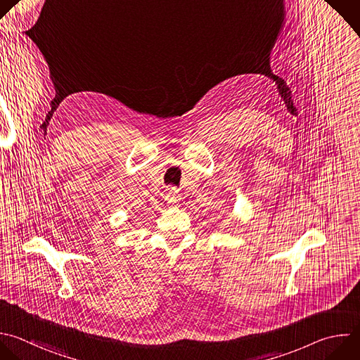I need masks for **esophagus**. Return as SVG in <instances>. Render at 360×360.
Masks as SVG:
<instances>
[{
  "label": "esophagus",
  "instance_id": "obj_1",
  "mask_svg": "<svg viewBox=\"0 0 360 360\" xmlns=\"http://www.w3.org/2000/svg\"><path fill=\"white\" fill-rule=\"evenodd\" d=\"M165 199H167V202L171 203V205H178L179 200H181V196H179V193H178V191H176L175 188H171V189L168 191Z\"/></svg>",
  "mask_w": 360,
  "mask_h": 360
}]
</instances>
